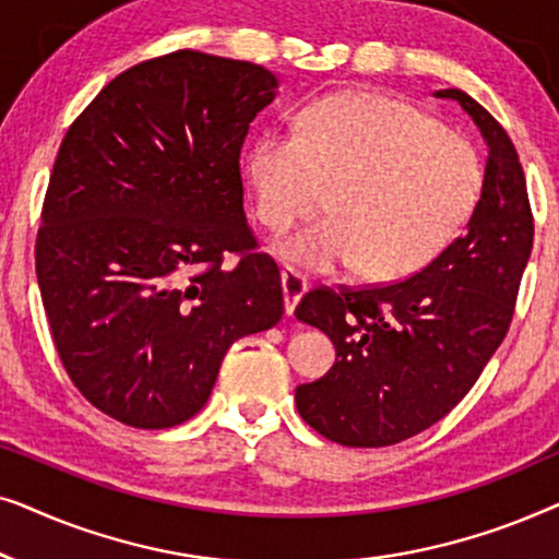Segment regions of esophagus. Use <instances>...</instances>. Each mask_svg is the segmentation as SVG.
Wrapping results in <instances>:
<instances>
[{"instance_id": "1", "label": "esophagus", "mask_w": 559, "mask_h": 559, "mask_svg": "<svg viewBox=\"0 0 559 559\" xmlns=\"http://www.w3.org/2000/svg\"><path fill=\"white\" fill-rule=\"evenodd\" d=\"M308 293V282H305V277L300 272L295 270H282V295H285V312L287 316H293L297 302L302 300V295Z\"/></svg>"}]
</instances>
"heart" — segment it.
I'll use <instances>...</instances> for the list:
<instances>
[{
    "label": "heart",
    "mask_w": 559,
    "mask_h": 559,
    "mask_svg": "<svg viewBox=\"0 0 559 559\" xmlns=\"http://www.w3.org/2000/svg\"><path fill=\"white\" fill-rule=\"evenodd\" d=\"M257 211L272 231L323 209L331 218L277 243L308 272L356 266L400 280L445 249L480 188L476 150L402 102L333 94L312 102L297 132H264L247 152Z\"/></svg>",
    "instance_id": "b5f03b06"
}]
</instances>
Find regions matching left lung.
I'll use <instances>...</instances> for the list:
<instances>
[{"mask_svg": "<svg viewBox=\"0 0 559 559\" xmlns=\"http://www.w3.org/2000/svg\"><path fill=\"white\" fill-rule=\"evenodd\" d=\"M435 96L461 104L488 147L465 234L407 280L320 287L295 310L335 346L333 369L295 389L297 412L338 445H394L445 417L501 346L532 254V209L509 134L463 91Z\"/></svg>", "mask_w": 559, "mask_h": 559, "instance_id": "1", "label": "left lung"}]
</instances>
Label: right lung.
I'll use <instances>...</instances> for the list:
<instances>
[{
    "label": "right lung",
    "instance_id": "1",
    "mask_svg": "<svg viewBox=\"0 0 559 559\" xmlns=\"http://www.w3.org/2000/svg\"><path fill=\"white\" fill-rule=\"evenodd\" d=\"M277 88L264 66L178 50L106 83L68 129L35 270L60 361L104 415L140 430L186 423L231 343L282 320L239 170ZM224 253L240 257L231 271Z\"/></svg>",
    "mask_w": 559,
    "mask_h": 559
}]
</instances>
